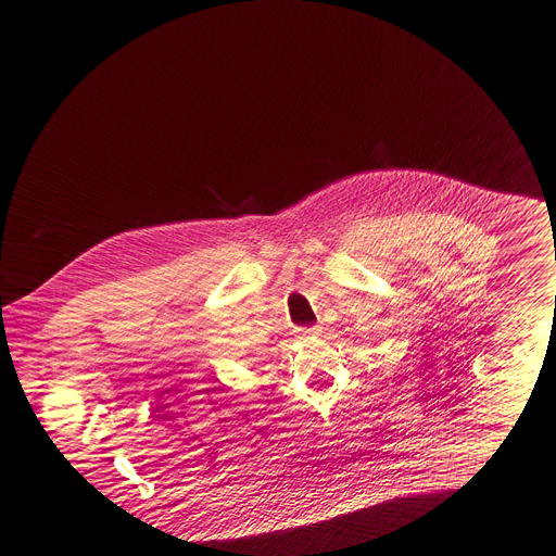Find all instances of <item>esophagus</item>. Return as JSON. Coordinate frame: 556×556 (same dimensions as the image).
I'll return each mask as SVG.
<instances>
[{"instance_id": "1", "label": "esophagus", "mask_w": 556, "mask_h": 556, "mask_svg": "<svg viewBox=\"0 0 556 556\" xmlns=\"http://www.w3.org/2000/svg\"><path fill=\"white\" fill-rule=\"evenodd\" d=\"M298 332H300V338H317L319 332H321V328H319V326H313V328H300Z\"/></svg>"}]
</instances>
